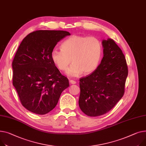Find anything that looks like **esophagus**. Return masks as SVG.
<instances>
[{"label": "esophagus", "instance_id": "1", "mask_svg": "<svg viewBox=\"0 0 146 146\" xmlns=\"http://www.w3.org/2000/svg\"><path fill=\"white\" fill-rule=\"evenodd\" d=\"M69 82H70V84H76V82L74 81V80H70Z\"/></svg>", "mask_w": 146, "mask_h": 146}]
</instances>
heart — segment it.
Here are the masks:
<instances>
[{
  "mask_svg": "<svg viewBox=\"0 0 146 146\" xmlns=\"http://www.w3.org/2000/svg\"><path fill=\"white\" fill-rule=\"evenodd\" d=\"M62 49L54 48L50 57L53 63L60 70L64 71L71 62L66 73L78 77L83 73L89 74L99 67L103 56V46L95 37L72 35L61 45Z\"/></svg>",
  "mask_w": 146,
  "mask_h": 146,
  "instance_id": "b5f03b06",
  "label": "heart"
}]
</instances>
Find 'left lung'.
Returning <instances> with one entry per match:
<instances>
[{
    "label": "left lung",
    "mask_w": 146,
    "mask_h": 146,
    "mask_svg": "<svg viewBox=\"0 0 146 146\" xmlns=\"http://www.w3.org/2000/svg\"><path fill=\"white\" fill-rule=\"evenodd\" d=\"M103 57L94 72L80 79L79 105L87 115L109 111L122 98L128 67L120 48L111 38L102 41Z\"/></svg>",
    "instance_id": "obj_1"
}]
</instances>
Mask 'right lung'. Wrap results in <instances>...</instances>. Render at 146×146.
<instances>
[{"instance_id":"1","label":"right lung","mask_w":146,"mask_h":146,"mask_svg":"<svg viewBox=\"0 0 146 146\" xmlns=\"http://www.w3.org/2000/svg\"><path fill=\"white\" fill-rule=\"evenodd\" d=\"M70 33L37 31L27 35L12 62L13 85L23 107L33 113L45 114L57 105L62 92L69 86L51 59L57 42Z\"/></svg>"}]
</instances>
